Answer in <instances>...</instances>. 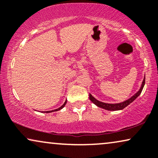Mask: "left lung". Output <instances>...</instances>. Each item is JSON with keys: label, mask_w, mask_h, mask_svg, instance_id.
<instances>
[{"label": "left lung", "mask_w": 158, "mask_h": 158, "mask_svg": "<svg viewBox=\"0 0 158 158\" xmlns=\"http://www.w3.org/2000/svg\"><path fill=\"white\" fill-rule=\"evenodd\" d=\"M144 84H145V77H144V80H143V82L142 84V86H141L140 89L139 90V91L137 92L136 94H134L132 97H131L130 99H128V100H126V101H125V102H121V103H118V104L104 103V102H99V101H98L97 99H96L91 94H89V99L94 104H96V105H97V106H99V107L103 108V109H104V110H110V111L120 110L124 109L125 107H126L128 104H130L131 102H134V100L136 99L139 95H140V94L142 93V91L143 88H144Z\"/></svg>", "instance_id": "8db88e82"}]
</instances>
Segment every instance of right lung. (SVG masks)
Segmentation results:
<instances>
[{
	"label": "right lung",
	"mask_w": 158,
	"mask_h": 158,
	"mask_svg": "<svg viewBox=\"0 0 158 158\" xmlns=\"http://www.w3.org/2000/svg\"><path fill=\"white\" fill-rule=\"evenodd\" d=\"M66 103H67V100H66V101H65L64 103L63 104V105H62V106H61L60 107L58 108V109H56V110H52V111H45V112H46V113H48V112H55V111H58V110H60L61 109H62V108L64 107V106H65V104H66Z\"/></svg>",
	"instance_id": "add662e5"
}]
</instances>
